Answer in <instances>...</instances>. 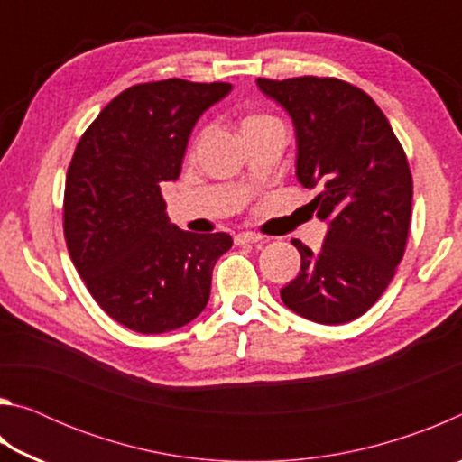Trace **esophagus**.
I'll return each instance as SVG.
<instances>
[{"instance_id":"obj_1","label":"esophagus","mask_w":462,"mask_h":462,"mask_svg":"<svg viewBox=\"0 0 462 462\" xmlns=\"http://www.w3.org/2000/svg\"><path fill=\"white\" fill-rule=\"evenodd\" d=\"M234 242L236 245H259V242H264V238L256 232H240L234 236Z\"/></svg>"}]
</instances>
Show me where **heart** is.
I'll return each mask as SVG.
<instances>
[{
    "mask_svg": "<svg viewBox=\"0 0 462 462\" xmlns=\"http://www.w3.org/2000/svg\"><path fill=\"white\" fill-rule=\"evenodd\" d=\"M267 122H275V120H271L269 116H261V114H250V116H246L245 120H242V124H240V132H242V130H246V128L259 126V124H267Z\"/></svg>",
    "mask_w": 462,
    "mask_h": 462,
    "instance_id": "heart-1",
    "label": "heart"
}]
</instances>
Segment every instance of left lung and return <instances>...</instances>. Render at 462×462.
Returning <instances> with one entry per match:
<instances>
[{
    "instance_id": "1",
    "label": "left lung",
    "mask_w": 462,
    "mask_h": 462,
    "mask_svg": "<svg viewBox=\"0 0 462 462\" xmlns=\"http://www.w3.org/2000/svg\"><path fill=\"white\" fill-rule=\"evenodd\" d=\"M295 124L297 179L328 224L322 250L301 240V269L281 289L295 314L318 324L363 316L385 291L408 246L413 181L408 156L371 96L336 77H259Z\"/></svg>"
}]
</instances>
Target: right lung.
<instances>
[{
  "instance_id": "right-lung-1",
  "label": "right lung",
  "mask_w": 462,
  "mask_h": 462,
  "mask_svg": "<svg viewBox=\"0 0 462 462\" xmlns=\"http://www.w3.org/2000/svg\"><path fill=\"white\" fill-rule=\"evenodd\" d=\"M230 83L132 85L101 109L69 162L62 230L97 306L140 334L189 324L209 300L230 234L169 224L161 183L175 181L191 130Z\"/></svg>"
}]
</instances>
